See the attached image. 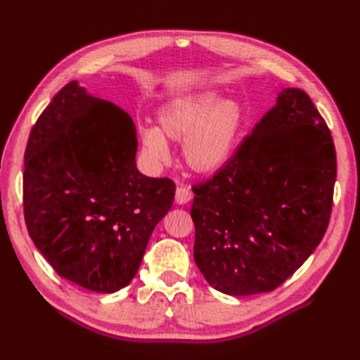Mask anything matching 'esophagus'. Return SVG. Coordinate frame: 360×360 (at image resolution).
Segmentation results:
<instances>
[{
	"label": "esophagus",
	"instance_id": "1",
	"mask_svg": "<svg viewBox=\"0 0 360 360\" xmlns=\"http://www.w3.org/2000/svg\"><path fill=\"white\" fill-rule=\"evenodd\" d=\"M192 191L189 188H184V186H179L176 191V202L177 204H188L192 200Z\"/></svg>",
	"mask_w": 360,
	"mask_h": 360
}]
</instances>
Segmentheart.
<instances>
[{
  "label": "heart",
  "instance_id": "1",
  "mask_svg": "<svg viewBox=\"0 0 360 360\" xmlns=\"http://www.w3.org/2000/svg\"><path fill=\"white\" fill-rule=\"evenodd\" d=\"M159 127L139 129V141L147 158L155 163L169 160V144L184 141L183 159L200 176L222 171L236 155L243 138L246 114L234 99H222L216 90L180 96L160 106Z\"/></svg>",
  "mask_w": 360,
  "mask_h": 360
}]
</instances>
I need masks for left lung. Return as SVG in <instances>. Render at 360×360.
I'll list each match as a JSON object with an SVG mask.
<instances>
[{
	"label": "left lung",
	"mask_w": 360,
	"mask_h": 360,
	"mask_svg": "<svg viewBox=\"0 0 360 360\" xmlns=\"http://www.w3.org/2000/svg\"><path fill=\"white\" fill-rule=\"evenodd\" d=\"M335 180L328 124L307 93L284 89L233 160L192 186L193 258L205 281L230 296L278 288L320 245Z\"/></svg>",
	"instance_id": "obj_1"
}]
</instances>
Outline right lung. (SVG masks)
Masks as SVG:
<instances>
[{
  "label": "right lung",
  "mask_w": 360,
  "mask_h": 360,
  "mask_svg": "<svg viewBox=\"0 0 360 360\" xmlns=\"http://www.w3.org/2000/svg\"><path fill=\"white\" fill-rule=\"evenodd\" d=\"M136 129L117 105L72 81L53 96L25 148L24 216L40 254L63 278L115 292L136 275L172 180L136 168Z\"/></svg>",
  "instance_id": "obj_1"
}]
</instances>
